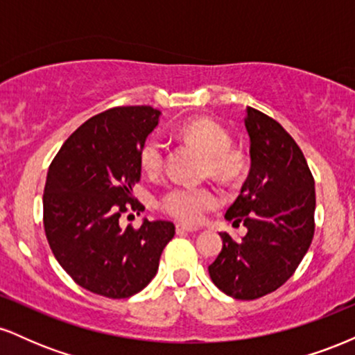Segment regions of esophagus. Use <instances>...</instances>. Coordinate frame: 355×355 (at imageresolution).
Here are the masks:
<instances>
[{"mask_svg":"<svg viewBox=\"0 0 355 355\" xmlns=\"http://www.w3.org/2000/svg\"><path fill=\"white\" fill-rule=\"evenodd\" d=\"M197 227L185 225V223H177V234H191V232H197Z\"/></svg>","mask_w":355,"mask_h":355,"instance_id":"esophagus-1","label":"esophagus"}]
</instances>
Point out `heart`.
<instances>
[{"label":"heart","instance_id":"heart-1","mask_svg":"<svg viewBox=\"0 0 355 355\" xmlns=\"http://www.w3.org/2000/svg\"><path fill=\"white\" fill-rule=\"evenodd\" d=\"M180 140L193 145L207 157L205 172L222 183H234L247 168L245 155L232 148L230 135L210 118H195L178 128ZM145 173L158 175L164 168L165 148L158 138H148L138 153ZM220 203L217 191L209 187H173L160 198V209L173 218L198 223Z\"/></svg>","mask_w":355,"mask_h":355}]
</instances>
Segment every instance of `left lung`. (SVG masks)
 Segmentation results:
<instances>
[{
	"instance_id": "8db88e82",
	"label": "left lung",
	"mask_w": 355,
	"mask_h": 355,
	"mask_svg": "<svg viewBox=\"0 0 355 355\" xmlns=\"http://www.w3.org/2000/svg\"><path fill=\"white\" fill-rule=\"evenodd\" d=\"M250 172L225 218L245 237L220 234L209 274L223 294L254 300L277 291L302 262L313 239L315 187L302 150L274 118L247 107Z\"/></svg>"
}]
</instances>
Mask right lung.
I'll return each instance as SVG.
<instances>
[{
    "instance_id": "obj_1",
    "label": "right lung",
    "mask_w": 355,
    "mask_h": 355,
    "mask_svg": "<svg viewBox=\"0 0 355 355\" xmlns=\"http://www.w3.org/2000/svg\"><path fill=\"white\" fill-rule=\"evenodd\" d=\"M158 118L152 107L110 108L75 130L48 168V243L67 274L93 294L126 299L145 288L175 235L165 220L120 227L125 211L145 210L132 187L141 175L138 153Z\"/></svg>"
}]
</instances>
